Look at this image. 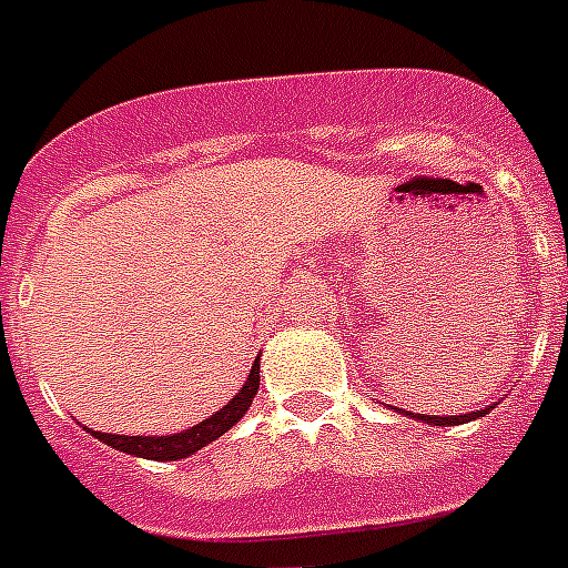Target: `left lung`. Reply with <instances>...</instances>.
<instances>
[{
    "instance_id": "8db88e82",
    "label": "left lung",
    "mask_w": 568,
    "mask_h": 568,
    "mask_svg": "<svg viewBox=\"0 0 568 568\" xmlns=\"http://www.w3.org/2000/svg\"><path fill=\"white\" fill-rule=\"evenodd\" d=\"M403 412V408H399ZM487 412H493L490 408H484V412H473V414H460V417H435V414H426V417H417V419H426V423H432V426H460L464 419H476V417H484Z\"/></svg>"
}]
</instances>
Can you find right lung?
<instances>
[{
  "instance_id": "add662e5",
  "label": "right lung",
  "mask_w": 568,
  "mask_h": 568,
  "mask_svg": "<svg viewBox=\"0 0 568 568\" xmlns=\"http://www.w3.org/2000/svg\"><path fill=\"white\" fill-rule=\"evenodd\" d=\"M260 390V358L253 362L251 376L244 382V388L239 390L233 399H230L221 412L212 414L210 419L197 423V426L180 432V435H160V437H128V435H104V432H95L101 444L113 446L119 452H128V455H136V458L149 460H178L189 458L192 452H197L201 446L212 444L215 437H221L233 423L244 417V412L251 408L253 396Z\"/></svg>"
}]
</instances>
